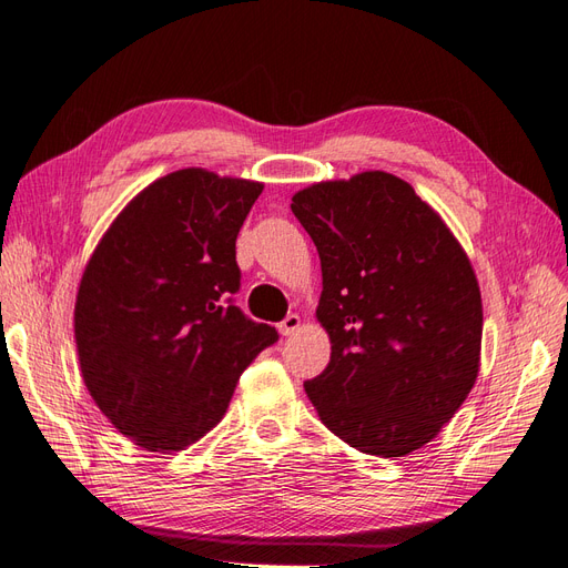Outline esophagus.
<instances>
[{
  "label": "esophagus",
  "mask_w": 568,
  "mask_h": 568,
  "mask_svg": "<svg viewBox=\"0 0 568 568\" xmlns=\"http://www.w3.org/2000/svg\"><path fill=\"white\" fill-rule=\"evenodd\" d=\"M302 328V318L297 314H287L281 323H278V331L281 335H293Z\"/></svg>",
  "instance_id": "1"
}]
</instances>
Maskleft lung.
Listing matches in <instances>:
<instances>
[{"label": "left lung", "mask_w": 568, "mask_h": 568, "mask_svg": "<svg viewBox=\"0 0 568 568\" xmlns=\"http://www.w3.org/2000/svg\"><path fill=\"white\" fill-rule=\"evenodd\" d=\"M321 256L316 318L331 364L304 383L323 424L376 457L424 447L480 368L483 304L471 262L402 178L364 171L295 192Z\"/></svg>", "instance_id": "8db88e82"}]
</instances>
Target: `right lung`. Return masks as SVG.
Masks as SVG:
<instances>
[{"label":"right lung","instance_id":"1","mask_svg":"<svg viewBox=\"0 0 568 568\" xmlns=\"http://www.w3.org/2000/svg\"><path fill=\"white\" fill-rule=\"evenodd\" d=\"M264 185L181 169L125 204L75 297L80 374L113 428L150 452L197 443L278 339L233 304L235 240Z\"/></svg>","mask_w":568,"mask_h":568}]
</instances>
